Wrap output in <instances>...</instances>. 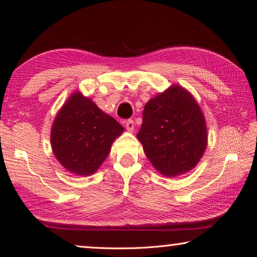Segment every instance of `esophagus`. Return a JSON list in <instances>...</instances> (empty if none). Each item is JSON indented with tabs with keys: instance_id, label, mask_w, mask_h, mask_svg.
Here are the masks:
<instances>
[{
	"instance_id": "1",
	"label": "esophagus",
	"mask_w": 257,
	"mask_h": 257,
	"mask_svg": "<svg viewBox=\"0 0 257 257\" xmlns=\"http://www.w3.org/2000/svg\"><path fill=\"white\" fill-rule=\"evenodd\" d=\"M134 122L132 121V119H128V121H126V123H125V127H126V130L128 131V132H133L134 131Z\"/></svg>"
}]
</instances>
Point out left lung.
<instances>
[{
	"mask_svg": "<svg viewBox=\"0 0 257 257\" xmlns=\"http://www.w3.org/2000/svg\"><path fill=\"white\" fill-rule=\"evenodd\" d=\"M138 139L162 175L185 174L194 169L206 150L205 117L190 92L171 85L145 104Z\"/></svg>",
	"mask_w": 257,
	"mask_h": 257,
	"instance_id": "left-lung-1",
	"label": "left lung"
}]
</instances>
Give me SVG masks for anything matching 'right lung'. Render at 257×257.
Wrapping results in <instances>:
<instances>
[{
	"label": "right lung",
	"instance_id": "obj_1",
	"mask_svg": "<svg viewBox=\"0 0 257 257\" xmlns=\"http://www.w3.org/2000/svg\"><path fill=\"white\" fill-rule=\"evenodd\" d=\"M123 132L116 119L76 91L56 114L51 128V146L65 170L88 176L98 170L112 143Z\"/></svg>",
	"mask_w": 257,
	"mask_h": 257
}]
</instances>
